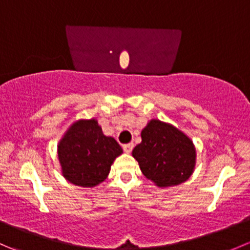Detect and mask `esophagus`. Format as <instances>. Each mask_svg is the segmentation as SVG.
I'll return each mask as SVG.
<instances>
[{
	"instance_id": "esophagus-1",
	"label": "esophagus",
	"mask_w": 250,
	"mask_h": 250,
	"mask_svg": "<svg viewBox=\"0 0 250 250\" xmlns=\"http://www.w3.org/2000/svg\"><path fill=\"white\" fill-rule=\"evenodd\" d=\"M133 147H134V144H133V143H129V144H125V145H123V150H125V152H127V153L132 152Z\"/></svg>"
}]
</instances>
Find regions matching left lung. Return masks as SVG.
<instances>
[{"label":"left lung","instance_id":"8db88e82","mask_svg":"<svg viewBox=\"0 0 250 250\" xmlns=\"http://www.w3.org/2000/svg\"><path fill=\"white\" fill-rule=\"evenodd\" d=\"M132 155L141 173L158 188L185 183L195 170L196 147L184 132L167 122L150 120Z\"/></svg>","mask_w":250,"mask_h":250}]
</instances>
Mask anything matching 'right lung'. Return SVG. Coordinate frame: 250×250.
Masks as SVG:
<instances>
[{"label": "right lung", "mask_w": 250, "mask_h": 250, "mask_svg": "<svg viewBox=\"0 0 250 250\" xmlns=\"http://www.w3.org/2000/svg\"><path fill=\"white\" fill-rule=\"evenodd\" d=\"M122 153L117 141L103 133L97 118L75 121L58 143L62 176L81 188L102 184L113 161Z\"/></svg>", "instance_id": "1"}]
</instances>
